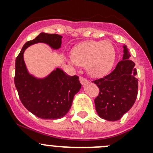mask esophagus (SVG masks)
I'll use <instances>...</instances> for the list:
<instances>
[{
  "mask_svg": "<svg viewBox=\"0 0 153 153\" xmlns=\"http://www.w3.org/2000/svg\"><path fill=\"white\" fill-rule=\"evenodd\" d=\"M79 80H80V82H81V84H85L86 83L88 82L87 80H86L85 78H84V77H80Z\"/></svg>",
  "mask_w": 153,
  "mask_h": 153,
  "instance_id": "esophagus-1",
  "label": "esophagus"
}]
</instances>
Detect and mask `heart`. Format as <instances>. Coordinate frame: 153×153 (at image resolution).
I'll list each match as a JSON object with an SVG mask.
<instances>
[{"mask_svg": "<svg viewBox=\"0 0 153 153\" xmlns=\"http://www.w3.org/2000/svg\"><path fill=\"white\" fill-rule=\"evenodd\" d=\"M68 61L76 67L86 65L89 75L98 78L112 69L115 61V49L109 41H87L75 47Z\"/></svg>", "mask_w": 153, "mask_h": 153, "instance_id": "heart-1", "label": "heart"}]
</instances>
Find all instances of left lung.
<instances>
[{
	"label": "left lung",
	"instance_id": "obj_1",
	"mask_svg": "<svg viewBox=\"0 0 153 153\" xmlns=\"http://www.w3.org/2000/svg\"><path fill=\"white\" fill-rule=\"evenodd\" d=\"M124 55L121 61L109 75L93 81L99 88L95 99V109L100 118L109 121L121 119L135 104L138 95V80L135 64L126 46H123Z\"/></svg>",
	"mask_w": 153,
	"mask_h": 153
}]
</instances>
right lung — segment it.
I'll return each mask as SVG.
<instances>
[{
	"instance_id": "right-lung-1",
	"label": "right lung",
	"mask_w": 153,
	"mask_h": 153,
	"mask_svg": "<svg viewBox=\"0 0 153 153\" xmlns=\"http://www.w3.org/2000/svg\"><path fill=\"white\" fill-rule=\"evenodd\" d=\"M61 39L62 36L58 34L41 32L24 44L15 60V84L20 100L29 112L43 119H58L67 114L81 84L78 76H69L60 68L45 78H36L27 70L24 53L27 48L38 43L58 49L61 47Z\"/></svg>"
}]
</instances>
